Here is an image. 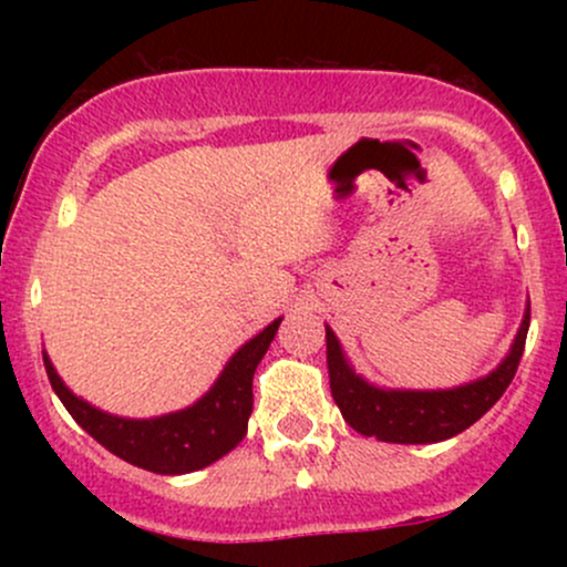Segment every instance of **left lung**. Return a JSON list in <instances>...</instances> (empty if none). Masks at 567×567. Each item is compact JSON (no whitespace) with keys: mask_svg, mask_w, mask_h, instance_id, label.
Returning <instances> with one entry per match:
<instances>
[{"mask_svg":"<svg viewBox=\"0 0 567 567\" xmlns=\"http://www.w3.org/2000/svg\"><path fill=\"white\" fill-rule=\"evenodd\" d=\"M528 324L530 309L525 311L512 351L491 375L458 389H442V392H396V389L386 392V389L370 386L349 368L333 330L324 328L330 392L347 424L365 437L400 442V445H429V442L455 437L474 421L483 419L506 392L523 360Z\"/></svg>","mask_w":567,"mask_h":567,"instance_id":"8db88e82","label":"left lung"}]
</instances>
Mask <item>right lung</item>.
Segmentation results:
<instances>
[{
  "label": "right lung",
  "mask_w": 567,
  "mask_h": 567,
  "mask_svg": "<svg viewBox=\"0 0 567 567\" xmlns=\"http://www.w3.org/2000/svg\"><path fill=\"white\" fill-rule=\"evenodd\" d=\"M279 322L282 320H275L269 328H264L231 357L216 386L202 396L197 405L181 410V413L159 415V419H116V415L87 405L69 392L66 383L58 379L53 362L42 351L44 370H48V379L71 419L106 451L125 458L127 464L157 474L197 472L202 466H210L213 461L224 458L243 442L247 419L252 413V373L275 341Z\"/></svg>",
  "instance_id": "add662e5"
}]
</instances>
